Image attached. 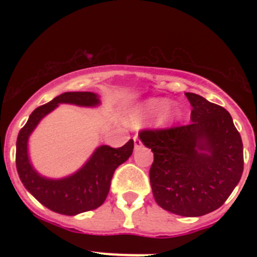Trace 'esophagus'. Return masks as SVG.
Listing matches in <instances>:
<instances>
[{
  "mask_svg": "<svg viewBox=\"0 0 257 257\" xmlns=\"http://www.w3.org/2000/svg\"><path fill=\"white\" fill-rule=\"evenodd\" d=\"M141 147H142V141L139 139L138 136H136L134 137V148H136V149H139Z\"/></svg>",
  "mask_w": 257,
  "mask_h": 257,
  "instance_id": "obj_1",
  "label": "esophagus"
}]
</instances>
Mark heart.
<instances>
[{
  "label": "heart",
  "mask_w": 257,
  "mask_h": 257,
  "mask_svg": "<svg viewBox=\"0 0 257 257\" xmlns=\"http://www.w3.org/2000/svg\"><path fill=\"white\" fill-rule=\"evenodd\" d=\"M158 123L162 125L173 123L180 116V109L174 103H168L165 98H150L138 107L132 118L133 125H139L142 120L149 116L157 115Z\"/></svg>",
  "instance_id": "b5f03b06"
}]
</instances>
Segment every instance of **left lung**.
<instances>
[{"mask_svg":"<svg viewBox=\"0 0 257 257\" xmlns=\"http://www.w3.org/2000/svg\"><path fill=\"white\" fill-rule=\"evenodd\" d=\"M191 123L139 132L154 153L149 178L159 206L180 216H201L219 209L240 181L243 149L240 133L225 108L195 93Z\"/></svg>","mask_w":257,"mask_h":257,"instance_id":"1","label":"left lung"}]
</instances>
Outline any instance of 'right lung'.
Masks as SVG:
<instances>
[{
  "mask_svg": "<svg viewBox=\"0 0 257 257\" xmlns=\"http://www.w3.org/2000/svg\"><path fill=\"white\" fill-rule=\"evenodd\" d=\"M61 103L95 107L99 104V98L92 92H66L47 104L36 108L18 133L16 167L25 188L42 205L58 214L72 216L97 209L104 203L109 193L114 170L131 157L134 149V141L131 139L120 148L100 145L78 172L67 178L54 180L41 177L28 159V138L41 119Z\"/></svg>",
  "mask_w": 257,
  "mask_h": 257,
  "instance_id": "1",
  "label": "right lung"
}]
</instances>
